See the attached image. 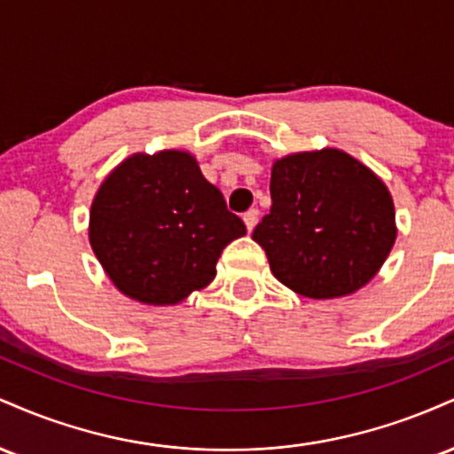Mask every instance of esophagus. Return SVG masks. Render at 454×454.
I'll use <instances>...</instances> for the list:
<instances>
[{"instance_id": "1", "label": "esophagus", "mask_w": 454, "mask_h": 454, "mask_svg": "<svg viewBox=\"0 0 454 454\" xmlns=\"http://www.w3.org/2000/svg\"><path fill=\"white\" fill-rule=\"evenodd\" d=\"M258 215L260 213L256 211V209H252V211H247L243 215V222H245V228H247V232H252L254 228H256V223H258Z\"/></svg>"}]
</instances>
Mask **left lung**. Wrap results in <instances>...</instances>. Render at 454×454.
<instances>
[{
    "instance_id": "8db88e82",
    "label": "left lung",
    "mask_w": 454,
    "mask_h": 454,
    "mask_svg": "<svg viewBox=\"0 0 454 454\" xmlns=\"http://www.w3.org/2000/svg\"><path fill=\"white\" fill-rule=\"evenodd\" d=\"M270 213L252 239L270 273L309 299H340L367 286L397 239L388 187L346 151H299L273 161Z\"/></svg>"
}]
</instances>
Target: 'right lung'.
Wrapping results in <instances>:
<instances>
[{"instance_id": "obj_1", "label": "right lung", "mask_w": 454, "mask_h": 454, "mask_svg": "<svg viewBox=\"0 0 454 454\" xmlns=\"http://www.w3.org/2000/svg\"><path fill=\"white\" fill-rule=\"evenodd\" d=\"M243 234L241 217L179 149L129 155L102 181L90 211L104 273L145 305H176L207 288L223 247Z\"/></svg>"}]
</instances>
